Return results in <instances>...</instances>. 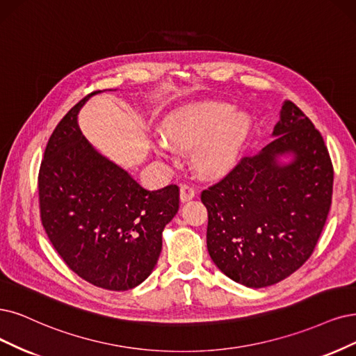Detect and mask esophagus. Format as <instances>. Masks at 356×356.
<instances>
[{
  "label": "esophagus",
  "instance_id": "34e87169",
  "mask_svg": "<svg viewBox=\"0 0 356 356\" xmlns=\"http://www.w3.org/2000/svg\"><path fill=\"white\" fill-rule=\"evenodd\" d=\"M195 196V189L189 185H181L180 186V201L181 202H188Z\"/></svg>",
  "mask_w": 356,
  "mask_h": 356
}]
</instances>
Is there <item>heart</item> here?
<instances>
[{
    "mask_svg": "<svg viewBox=\"0 0 356 356\" xmlns=\"http://www.w3.org/2000/svg\"><path fill=\"white\" fill-rule=\"evenodd\" d=\"M252 129L251 117L234 111L227 102H191L165 115L163 136L154 138V149L163 156L173 149L192 151V164L204 177L226 176L238 161Z\"/></svg>",
    "mask_w": 356,
    "mask_h": 356,
    "instance_id": "b5f03b06",
    "label": "heart"
}]
</instances>
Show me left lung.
<instances>
[{
    "mask_svg": "<svg viewBox=\"0 0 356 356\" xmlns=\"http://www.w3.org/2000/svg\"><path fill=\"white\" fill-rule=\"evenodd\" d=\"M274 139L204 191L207 248L233 282H282L311 257L333 193V165L320 131L286 99Z\"/></svg>",
    "mask_w": 356,
    "mask_h": 356,
    "instance_id": "8db88e82",
    "label": "left lung"
}]
</instances>
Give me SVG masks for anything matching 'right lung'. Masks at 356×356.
<instances>
[{
	"instance_id": "add662e5",
	"label": "right lung",
	"mask_w": 356,
	"mask_h": 356,
	"mask_svg": "<svg viewBox=\"0 0 356 356\" xmlns=\"http://www.w3.org/2000/svg\"><path fill=\"white\" fill-rule=\"evenodd\" d=\"M101 92L79 101L52 131L39 170V207L48 239L69 268L120 292L156 266L163 230L179 211V188L147 191L92 147L77 115Z\"/></svg>"
}]
</instances>
